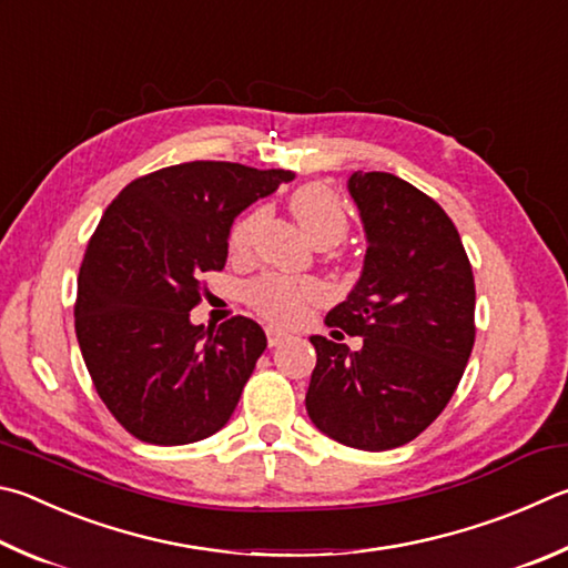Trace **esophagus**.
<instances>
[{"mask_svg":"<svg viewBox=\"0 0 568 568\" xmlns=\"http://www.w3.org/2000/svg\"><path fill=\"white\" fill-rule=\"evenodd\" d=\"M265 335H267V345L271 347H275V345H281L283 339H287L291 337V333H285V329H281V327H265Z\"/></svg>","mask_w":568,"mask_h":568,"instance_id":"obj_1","label":"esophagus"}]
</instances>
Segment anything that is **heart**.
Listing matches in <instances>:
<instances>
[{
	"label": "heart",
	"mask_w": 568,
	"mask_h": 568,
	"mask_svg": "<svg viewBox=\"0 0 568 568\" xmlns=\"http://www.w3.org/2000/svg\"><path fill=\"white\" fill-rule=\"evenodd\" d=\"M291 211L297 225L315 245H335L347 233V213L343 201L327 185L307 183L297 189L291 199ZM263 211L257 209L233 225L231 251L245 253L251 248L253 235L263 221ZM325 287L315 277H291V275H263L251 285L248 301L263 317L281 325H293L311 313V307L323 303Z\"/></svg>",
	"instance_id": "1"
}]
</instances>
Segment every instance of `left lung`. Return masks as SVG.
<instances>
[{
	"label": "left lung",
	"mask_w": 568,
	"mask_h": 568,
	"mask_svg": "<svg viewBox=\"0 0 568 568\" xmlns=\"http://www.w3.org/2000/svg\"><path fill=\"white\" fill-rule=\"evenodd\" d=\"M347 191L367 251L325 323L363 347L311 337L317 363L305 407L329 439L383 452L415 439L455 395L474 347V275L455 223L415 185L355 171Z\"/></svg>",
	"instance_id": "1"
}]
</instances>
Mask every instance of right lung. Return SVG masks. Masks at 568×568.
Instances as JSON below:
<instances>
[{"label": "right lung", "mask_w": 568, "mask_h": 568, "mask_svg": "<svg viewBox=\"0 0 568 568\" xmlns=\"http://www.w3.org/2000/svg\"><path fill=\"white\" fill-rule=\"evenodd\" d=\"M229 161H191L131 181L111 201L79 271L77 339L99 397L133 437L191 445L229 425L267 345L251 317L193 325L209 271L229 261L233 221L293 181Z\"/></svg>", "instance_id": "add662e5"}]
</instances>
